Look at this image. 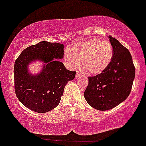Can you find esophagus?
Listing matches in <instances>:
<instances>
[{"mask_svg":"<svg viewBox=\"0 0 146 146\" xmlns=\"http://www.w3.org/2000/svg\"><path fill=\"white\" fill-rule=\"evenodd\" d=\"M80 75H81V73H80V72H77L76 73V75H75V78H78L80 76Z\"/></svg>","mask_w":146,"mask_h":146,"instance_id":"34e87169","label":"esophagus"}]
</instances>
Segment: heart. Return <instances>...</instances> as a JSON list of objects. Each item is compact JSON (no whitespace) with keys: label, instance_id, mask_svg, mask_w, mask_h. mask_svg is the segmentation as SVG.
Masks as SVG:
<instances>
[{"label":"heart","instance_id":"heart-1","mask_svg":"<svg viewBox=\"0 0 146 146\" xmlns=\"http://www.w3.org/2000/svg\"><path fill=\"white\" fill-rule=\"evenodd\" d=\"M113 58V48L108 40L92 38L78 42L65 53L66 63L72 68L83 67L89 74L100 75L108 68Z\"/></svg>","mask_w":146,"mask_h":146}]
</instances>
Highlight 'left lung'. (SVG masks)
<instances>
[{
	"instance_id": "8db88e82",
	"label": "left lung",
	"mask_w": 146,
	"mask_h": 146,
	"mask_svg": "<svg viewBox=\"0 0 146 146\" xmlns=\"http://www.w3.org/2000/svg\"><path fill=\"white\" fill-rule=\"evenodd\" d=\"M109 40L113 48L111 63L104 72L88 77L84 96L90 106L99 110H110L128 97L135 76L130 51L116 38Z\"/></svg>"
}]
</instances>
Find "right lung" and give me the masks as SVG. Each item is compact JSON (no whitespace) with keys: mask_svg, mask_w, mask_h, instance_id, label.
I'll use <instances>...</instances> for the list:
<instances>
[{"mask_svg":"<svg viewBox=\"0 0 146 146\" xmlns=\"http://www.w3.org/2000/svg\"><path fill=\"white\" fill-rule=\"evenodd\" d=\"M64 44L42 41L26 48L14 64V88L19 101L34 112L44 113L59 104L64 88L75 78V71H68L61 62ZM43 61L45 64L39 74L28 72L29 63L33 60Z\"/></svg>","mask_w":146,"mask_h":146,"instance_id":"obj_1","label":"right lung"}]
</instances>
